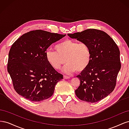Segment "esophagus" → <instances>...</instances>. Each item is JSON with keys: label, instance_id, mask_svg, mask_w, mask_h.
Instances as JSON below:
<instances>
[{"label": "esophagus", "instance_id": "1", "mask_svg": "<svg viewBox=\"0 0 129 129\" xmlns=\"http://www.w3.org/2000/svg\"><path fill=\"white\" fill-rule=\"evenodd\" d=\"M63 78L64 79H68L70 78L69 76H66V75H64L63 76Z\"/></svg>", "mask_w": 129, "mask_h": 129}]
</instances>
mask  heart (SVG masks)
Returning a JSON list of instances; mask_svg holds the SVG:
<instances>
[{"label": "heart", "instance_id": "heart-1", "mask_svg": "<svg viewBox=\"0 0 129 129\" xmlns=\"http://www.w3.org/2000/svg\"><path fill=\"white\" fill-rule=\"evenodd\" d=\"M55 49V51L48 50L46 52V60L56 70L60 69L65 62H67L63 68L65 73L83 72L91 62V50L86 43L66 39L57 44Z\"/></svg>", "mask_w": 129, "mask_h": 129}]
</instances>
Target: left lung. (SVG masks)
Wrapping results in <instances>:
<instances>
[{"label": "left lung", "mask_w": 129, "mask_h": 129, "mask_svg": "<svg viewBox=\"0 0 129 129\" xmlns=\"http://www.w3.org/2000/svg\"><path fill=\"white\" fill-rule=\"evenodd\" d=\"M68 36L86 43L92 54L89 66L76 76L80 81V86L75 90L76 96L90 103L103 100L114 90L120 69L117 45L107 33L96 29H88Z\"/></svg>", "instance_id": "8db88e82"}]
</instances>
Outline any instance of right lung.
<instances>
[{
    "label": "right lung",
    "instance_id": "right-lung-1",
    "mask_svg": "<svg viewBox=\"0 0 129 129\" xmlns=\"http://www.w3.org/2000/svg\"><path fill=\"white\" fill-rule=\"evenodd\" d=\"M66 34L42 30L25 33L12 45L7 71L19 95L30 101L39 102L51 97L63 75L47 61V49Z\"/></svg>",
    "mask_w": 129,
    "mask_h": 129
}]
</instances>
